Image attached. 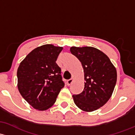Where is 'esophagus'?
Listing matches in <instances>:
<instances>
[{"mask_svg": "<svg viewBox=\"0 0 135 135\" xmlns=\"http://www.w3.org/2000/svg\"><path fill=\"white\" fill-rule=\"evenodd\" d=\"M73 81H74V79H73V78H71V79L68 80L67 82H66V83H67V85H68V86L71 85L72 83H73Z\"/></svg>", "mask_w": 135, "mask_h": 135, "instance_id": "esophagus-1", "label": "esophagus"}]
</instances>
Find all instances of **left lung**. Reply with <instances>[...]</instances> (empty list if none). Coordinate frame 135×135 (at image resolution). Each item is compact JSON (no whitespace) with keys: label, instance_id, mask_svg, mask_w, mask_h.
Instances as JSON below:
<instances>
[{"label":"left lung","instance_id":"obj_1","mask_svg":"<svg viewBox=\"0 0 135 135\" xmlns=\"http://www.w3.org/2000/svg\"><path fill=\"white\" fill-rule=\"evenodd\" d=\"M84 70V90L73 95L74 103L84 112L100 108L110 99L117 82V70L104 53L92 47H72Z\"/></svg>","mask_w":135,"mask_h":135}]
</instances>
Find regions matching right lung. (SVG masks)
Instances as JSON below:
<instances>
[{
	"label": "right lung",
	"instance_id": "1",
	"mask_svg": "<svg viewBox=\"0 0 135 135\" xmlns=\"http://www.w3.org/2000/svg\"><path fill=\"white\" fill-rule=\"evenodd\" d=\"M63 47L46 44L35 49L18 68V89L32 108L40 111L50 108L65 83L56 64Z\"/></svg>",
	"mask_w": 135,
	"mask_h": 135
}]
</instances>
